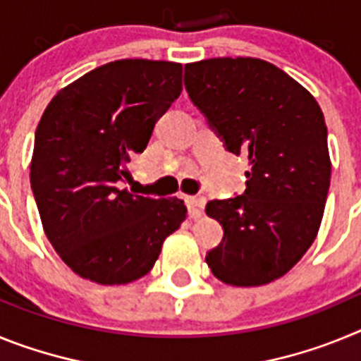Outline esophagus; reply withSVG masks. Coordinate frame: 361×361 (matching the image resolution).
Listing matches in <instances>:
<instances>
[{"label":"esophagus","instance_id":"34e87169","mask_svg":"<svg viewBox=\"0 0 361 361\" xmlns=\"http://www.w3.org/2000/svg\"><path fill=\"white\" fill-rule=\"evenodd\" d=\"M188 206V212H190L191 219H199L202 215V208H204V199L202 197H184Z\"/></svg>","mask_w":361,"mask_h":361}]
</instances>
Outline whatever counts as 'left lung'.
Returning a JSON list of instances; mask_svg holds the SVG:
<instances>
[{
    "instance_id": "1",
    "label": "left lung",
    "mask_w": 361,
    "mask_h": 361,
    "mask_svg": "<svg viewBox=\"0 0 361 361\" xmlns=\"http://www.w3.org/2000/svg\"><path fill=\"white\" fill-rule=\"evenodd\" d=\"M191 103L226 149L250 159L245 191L209 200L224 237L206 262L237 288L280 279L317 238L331 183L324 114L304 86L257 57H213L184 66Z\"/></svg>"
}]
</instances>
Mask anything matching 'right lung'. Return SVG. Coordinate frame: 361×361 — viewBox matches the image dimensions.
<instances>
[{"label": "right lung", "mask_w": 361, "mask_h": 361, "mask_svg": "<svg viewBox=\"0 0 361 361\" xmlns=\"http://www.w3.org/2000/svg\"><path fill=\"white\" fill-rule=\"evenodd\" d=\"M183 90V65L119 59L57 92L36 130L30 186L43 229L63 262L103 286L141 279L180 228L177 197L123 190L128 164Z\"/></svg>", "instance_id": "add662e5"}]
</instances>
